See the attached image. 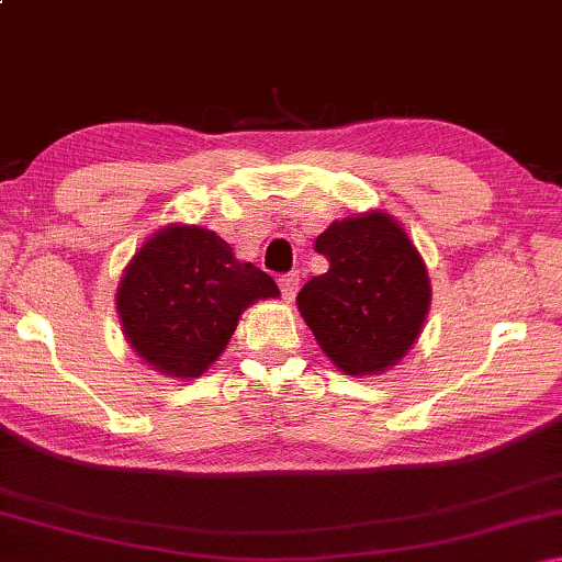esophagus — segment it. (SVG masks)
<instances>
[{
  "label": "esophagus",
  "mask_w": 562,
  "mask_h": 562,
  "mask_svg": "<svg viewBox=\"0 0 562 562\" xmlns=\"http://www.w3.org/2000/svg\"><path fill=\"white\" fill-rule=\"evenodd\" d=\"M278 284H280V292L282 297L292 302L294 294H297V288H300V272H288V274H280L278 278Z\"/></svg>",
  "instance_id": "esophagus-1"
}]
</instances>
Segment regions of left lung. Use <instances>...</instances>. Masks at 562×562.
<instances>
[{"label": "left lung", "instance_id": "obj_1", "mask_svg": "<svg viewBox=\"0 0 562 562\" xmlns=\"http://www.w3.org/2000/svg\"><path fill=\"white\" fill-rule=\"evenodd\" d=\"M315 247L329 270L297 294L304 322L341 372H384L412 349L429 312L422 255L386 213L331 223Z\"/></svg>", "mask_w": 562, "mask_h": 562}]
</instances>
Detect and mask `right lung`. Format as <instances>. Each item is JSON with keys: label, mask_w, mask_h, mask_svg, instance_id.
Segmentation results:
<instances>
[{"label": "right lung", "mask_w": 562, "mask_h": 562, "mask_svg": "<svg viewBox=\"0 0 562 562\" xmlns=\"http://www.w3.org/2000/svg\"><path fill=\"white\" fill-rule=\"evenodd\" d=\"M278 294L268 272L235 260L215 233L170 225L133 255L116 307L136 355L186 379L223 355L247 304Z\"/></svg>", "instance_id": "right-lung-1"}]
</instances>
